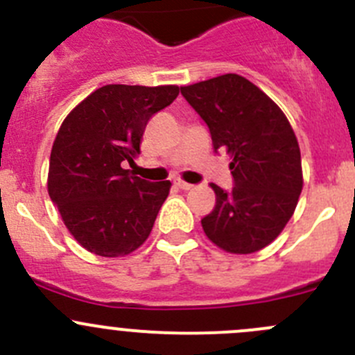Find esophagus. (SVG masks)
<instances>
[{
    "instance_id": "34e87169",
    "label": "esophagus",
    "mask_w": 355,
    "mask_h": 355,
    "mask_svg": "<svg viewBox=\"0 0 355 355\" xmlns=\"http://www.w3.org/2000/svg\"><path fill=\"white\" fill-rule=\"evenodd\" d=\"M175 185H177L178 189H182V191H189V189H192V185L187 184V182H184V180H177L175 182Z\"/></svg>"
}]
</instances>
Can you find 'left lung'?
<instances>
[{"mask_svg": "<svg viewBox=\"0 0 355 355\" xmlns=\"http://www.w3.org/2000/svg\"><path fill=\"white\" fill-rule=\"evenodd\" d=\"M180 92L208 125L215 153L232 157V191L211 184L216 205L201 220L202 230L227 253H254L286 227L304 187L293 128L276 102L239 74L180 86Z\"/></svg>", "mask_w": 355, "mask_h": 355, "instance_id": "left-lung-1", "label": "left lung"}]
</instances>
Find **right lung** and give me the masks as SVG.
Returning a JSON list of instances; mask_svg holds the SVG:
<instances>
[{
    "instance_id": "right-lung-1",
    "label": "right lung",
    "mask_w": 355,
    "mask_h": 355,
    "mask_svg": "<svg viewBox=\"0 0 355 355\" xmlns=\"http://www.w3.org/2000/svg\"><path fill=\"white\" fill-rule=\"evenodd\" d=\"M178 86L105 85L62 123L50 154L48 194L85 250L125 257L142 246L170 192L121 166L140 154L149 119L177 98Z\"/></svg>"
}]
</instances>
